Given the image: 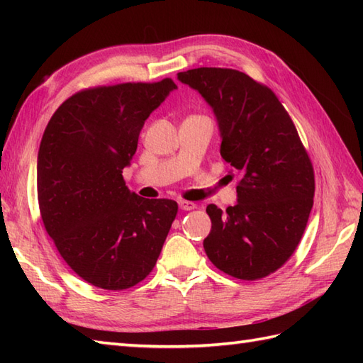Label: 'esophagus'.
Listing matches in <instances>:
<instances>
[{
  "label": "esophagus",
  "instance_id": "obj_1",
  "mask_svg": "<svg viewBox=\"0 0 363 363\" xmlns=\"http://www.w3.org/2000/svg\"><path fill=\"white\" fill-rule=\"evenodd\" d=\"M179 207L182 211H194V209H196V204L191 201H186V199H181Z\"/></svg>",
  "mask_w": 363,
  "mask_h": 363
}]
</instances>
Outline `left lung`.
Returning <instances> with one entry per match:
<instances>
[{
  "label": "left lung",
  "mask_w": 363,
  "mask_h": 363,
  "mask_svg": "<svg viewBox=\"0 0 363 363\" xmlns=\"http://www.w3.org/2000/svg\"><path fill=\"white\" fill-rule=\"evenodd\" d=\"M177 79L211 104L221 157L240 176L235 206H207L204 251L223 273L262 279L290 259L304 234L315 195L309 154L274 91L246 73L201 67Z\"/></svg>",
  "instance_id": "obj_1"
}]
</instances>
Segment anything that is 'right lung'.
<instances>
[{"instance_id":"obj_1","label":"right lung","mask_w":363,"mask_h":363,"mask_svg":"<svg viewBox=\"0 0 363 363\" xmlns=\"http://www.w3.org/2000/svg\"><path fill=\"white\" fill-rule=\"evenodd\" d=\"M173 79L84 89L57 107L37 157L43 226L84 281L125 290L148 276L177 213L173 199L129 191L123 168L135 154L150 113Z\"/></svg>"}]
</instances>
